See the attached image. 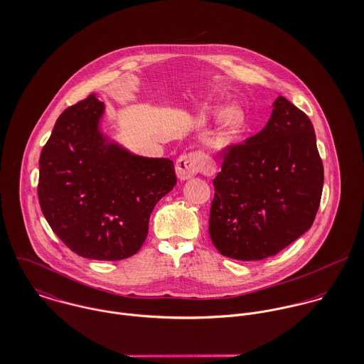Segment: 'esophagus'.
Returning <instances> with one entry per match:
<instances>
[{"instance_id": "34e87169", "label": "esophagus", "mask_w": 364, "mask_h": 364, "mask_svg": "<svg viewBox=\"0 0 364 364\" xmlns=\"http://www.w3.org/2000/svg\"><path fill=\"white\" fill-rule=\"evenodd\" d=\"M175 169H176V176L181 181H186L193 178L199 172L213 173L214 165L208 159V156H205V153L193 151V153L179 156L175 164Z\"/></svg>"}]
</instances>
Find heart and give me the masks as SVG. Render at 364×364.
<instances>
[{
    "label": "heart",
    "mask_w": 364,
    "mask_h": 364,
    "mask_svg": "<svg viewBox=\"0 0 364 364\" xmlns=\"http://www.w3.org/2000/svg\"><path fill=\"white\" fill-rule=\"evenodd\" d=\"M215 113L217 112H214V114ZM245 123H247V116L241 107L232 106L227 109L221 117V124H220L223 140L224 141L235 140L244 132Z\"/></svg>",
    "instance_id": "obj_1"
}]
</instances>
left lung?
<instances>
[{"instance_id":"left-lung-1","label":"left lung","mask_w":364,"mask_h":364,"mask_svg":"<svg viewBox=\"0 0 364 364\" xmlns=\"http://www.w3.org/2000/svg\"><path fill=\"white\" fill-rule=\"evenodd\" d=\"M214 178L208 234L227 258L262 260L310 230L323 166L309 116L277 97L258 134L223 150Z\"/></svg>"}]
</instances>
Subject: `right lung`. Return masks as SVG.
<instances>
[{
  "instance_id": "right-lung-1",
  "label": "right lung",
  "mask_w": 364,
  "mask_h": 364,
  "mask_svg": "<svg viewBox=\"0 0 364 364\" xmlns=\"http://www.w3.org/2000/svg\"><path fill=\"white\" fill-rule=\"evenodd\" d=\"M105 106L92 94L57 119L39 159L38 196L54 234L88 259L133 257L158 200L173 189L168 158L130 154L100 132Z\"/></svg>"
}]
</instances>
